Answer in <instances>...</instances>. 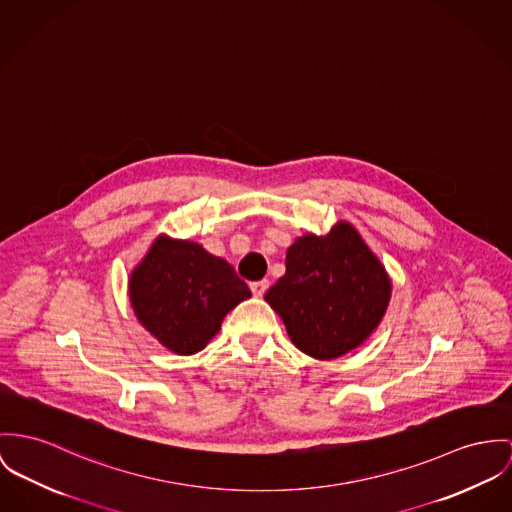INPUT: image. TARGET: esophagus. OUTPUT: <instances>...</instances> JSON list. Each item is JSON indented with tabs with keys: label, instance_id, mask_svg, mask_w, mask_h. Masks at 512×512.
Wrapping results in <instances>:
<instances>
[{
	"label": "esophagus",
	"instance_id": "esophagus-1",
	"mask_svg": "<svg viewBox=\"0 0 512 512\" xmlns=\"http://www.w3.org/2000/svg\"><path fill=\"white\" fill-rule=\"evenodd\" d=\"M249 286H251V292H253V296L261 298V296L267 292V288H269V280H257V282H251Z\"/></svg>",
	"mask_w": 512,
	"mask_h": 512
}]
</instances>
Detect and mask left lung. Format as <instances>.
Here are the masks:
<instances>
[{
	"label": "left lung",
	"instance_id": "1",
	"mask_svg": "<svg viewBox=\"0 0 512 512\" xmlns=\"http://www.w3.org/2000/svg\"><path fill=\"white\" fill-rule=\"evenodd\" d=\"M392 280L351 224L327 236L298 237L286 251V273L265 294L292 343L317 360L362 345L386 314Z\"/></svg>",
	"mask_w": 512,
	"mask_h": 512
}]
</instances>
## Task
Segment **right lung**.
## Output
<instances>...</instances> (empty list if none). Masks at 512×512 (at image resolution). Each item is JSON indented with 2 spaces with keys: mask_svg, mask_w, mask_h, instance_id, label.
Returning a JSON list of instances; mask_svg holds the SVG:
<instances>
[{
  "mask_svg": "<svg viewBox=\"0 0 512 512\" xmlns=\"http://www.w3.org/2000/svg\"><path fill=\"white\" fill-rule=\"evenodd\" d=\"M138 321L163 347L195 354L222 319L251 296L234 267L187 239L159 236L128 280Z\"/></svg>",
  "mask_w": 512,
  "mask_h": 512,
  "instance_id": "add662e5",
  "label": "right lung"
}]
</instances>
